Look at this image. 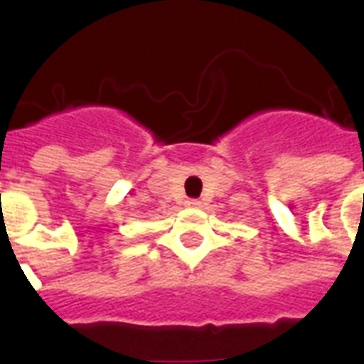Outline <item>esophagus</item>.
<instances>
[{
  "label": "esophagus",
  "instance_id": "obj_1",
  "mask_svg": "<svg viewBox=\"0 0 364 364\" xmlns=\"http://www.w3.org/2000/svg\"><path fill=\"white\" fill-rule=\"evenodd\" d=\"M185 204H187L188 208H198V205L202 204V202H200V200H196V198H188L187 202H185Z\"/></svg>",
  "mask_w": 364,
  "mask_h": 364
}]
</instances>
